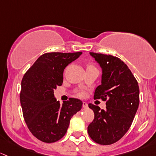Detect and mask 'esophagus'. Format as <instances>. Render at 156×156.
Listing matches in <instances>:
<instances>
[{
	"label": "esophagus",
	"instance_id": "1",
	"mask_svg": "<svg viewBox=\"0 0 156 156\" xmlns=\"http://www.w3.org/2000/svg\"><path fill=\"white\" fill-rule=\"evenodd\" d=\"M83 107H84V108H88V107H89V106H88V104L86 102H83Z\"/></svg>",
	"mask_w": 156,
	"mask_h": 156
}]
</instances>
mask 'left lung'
Instances as JSON below:
<instances>
[{
	"mask_svg": "<svg viewBox=\"0 0 156 156\" xmlns=\"http://www.w3.org/2000/svg\"><path fill=\"white\" fill-rule=\"evenodd\" d=\"M102 70L101 84L94 99L106 102V110L89 104L94 119L88 127L90 137L97 144L110 145L121 139L131 126L139 106V86L128 66L113 55L89 52Z\"/></svg>",
	"mask_w": 156,
	"mask_h": 156,
	"instance_id": "8db88e82",
	"label": "left lung"
}]
</instances>
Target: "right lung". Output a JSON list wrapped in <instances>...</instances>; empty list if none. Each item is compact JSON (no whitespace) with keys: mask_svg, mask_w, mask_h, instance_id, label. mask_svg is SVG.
<instances>
[{"mask_svg":"<svg viewBox=\"0 0 156 156\" xmlns=\"http://www.w3.org/2000/svg\"><path fill=\"white\" fill-rule=\"evenodd\" d=\"M82 53L43 54L24 75L20 93L23 116L31 134L43 142L54 143L63 137L70 119L83 107L76 98L61 105L54 96V90L63 83L65 67Z\"/></svg>","mask_w":156,"mask_h":156,"instance_id":"right-lung-1","label":"right lung"}]
</instances>
